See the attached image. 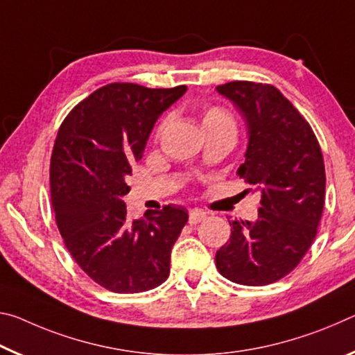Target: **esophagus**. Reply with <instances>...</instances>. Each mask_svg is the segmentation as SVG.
Instances as JSON below:
<instances>
[{"label":"esophagus","mask_w":355,"mask_h":355,"mask_svg":"<svg viewBox=\"0 0 355 355\" xmlns=\"http://www.w3.org/2000/svg\"><path fill=\"white\" fill-rule=\"evenodd\" d=\"M206 217H207L206 212L200 211V209H193V211H190V214H189V223L196 225V223L202 222V220H206Z\"/></svg>","instance_id":"esophagus-1"}]
</instances>
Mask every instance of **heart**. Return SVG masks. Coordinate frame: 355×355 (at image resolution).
Returning a JSON list of instances; mask_svg holds the SVG:
<instances>
[{
	"instance_id": "1",
	"label": "heart",
	"mask_w": 355,
	"mask_h": 355,
	"mask_svg": "<svg viewBox=\"0 0 355 355\" xmlns=\"http://www.w3.org/2000/svg\"><path fill=\"white\" fill-rule=\"evenodd\" d=\"M166 124H168V118H164L160 121V124L155 130L157 138H159L162 135V132L165 130ZM201 125L205 130H222V129L236 130L234 121H232L231 116L226 113L225 110L218 107H211L205 110V113H202V119H201Z\"/></svg>"
}]
</instances>
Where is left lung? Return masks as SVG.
<instances>
[{
  "mask_svg": "<svg viewBox=\"0 0 355 355\" xmlns=\"http://www.w3.org/2000/svg\"><path fill=\"white\" fill-rule=\"evenodd\" d=\"M216 89L245 121L248 144L237 174L261 193L254 222L230 220L216 264L232 283L263 286L288 275L315 241L325 195L322 153L310 124L275 86L231 81Z\"/></svg>",
  "mask_w": 355,
  "mask_h": 355,
  "instance_id": "left-lung-1",
  "label": "left lung"
}]
</instances>
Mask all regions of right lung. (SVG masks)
I'll list each match as a JSON object with an SVG mask.
<instances>
[{
    "mask_svg": "<svg viewBox=\"0 0 355 355\" xmlns=\"http://www.w3.org/2000/svg\"><path fill=\"white\" fill-rule=\"evenodd\" d=\"M185 91L107 85L80 102L58 132L50 164L58 230L75 263L108 291H149L170 274L187 209L170 205L129 222L123 198L157 119Z\"/></svg>",
    "mask_w": 355,
    "mask_h": 355,
    "instance_id": "add662e5",
    "label": "right lung"
}]
</instances>
